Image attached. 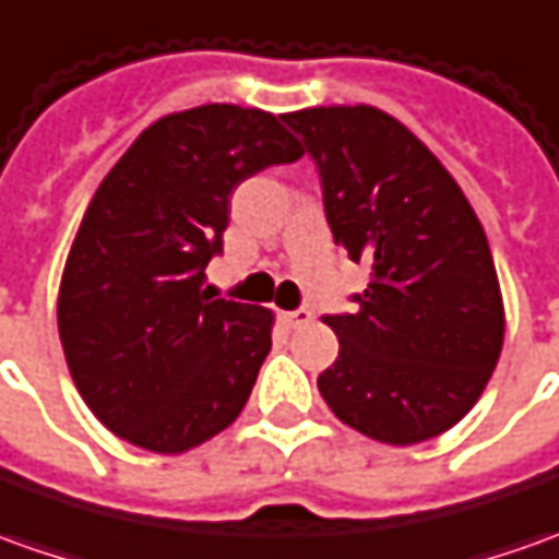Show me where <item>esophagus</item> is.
<instances>
[{"mask_svg": "<svg viewBox=\"0 0 559 559\" xmlns=\"http://www.w3.org/2000/svg\"><path fill=\"white\" fill-rule=\"evenodd\" d=\"M314 321V314H311V309H296V311H284V324L287 328H306V324H311Z\"/></svg>", "mask_w": 559, "mask_h": 559, "instance_id": "1", "label": "esophagus"}]
</instances>
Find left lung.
<instances>
[{
  "mask_svg": "<svg viewBox=\"0 0 559 559\" xmlns=\"http://www.w3.org/2000/svg\"><path fill=\"white\" fill-rule=\"evenodd\" d=\"M284 121L321 170L333 241L370 265L358 311L324 318L340 358L318 391L379 443L438 438L477 404L502 355L487 231L438 155L389 112L311 106Z\"/></svg>",
  "mask_w": 559,
  "mask_h": 559,
  "instance_id": "left-lung-1",
  "label": "left lung"
}]
</instances>
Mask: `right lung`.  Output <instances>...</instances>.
Masks as SVG:
<instances>
[{"instance_id": "add662e5", "label": "right lung", "mask_w": 559, "mask_h": 559, "mask_svg": "<svg viewBox=\"0 0 559 559\" xmlns=\"http://www.w3.org/2000/svg\"><path fill=\"white\" fill-rule=\"evenodd\" d=\"M302 146L281 116L204 104L152 121L97 186L72 238L57 330L82 401L121 440L177 455L229 428L275 314L211 299L229 195Z\"/></svg>"}]
</instances>
